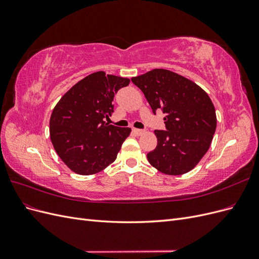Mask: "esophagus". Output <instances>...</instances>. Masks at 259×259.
<instances>
[{
  "instance_id": "1",
  "label": "esophagus",
  "mask_w": 259,
  "mask_h": 259,
  "mask_svg": "<svg viewBox=\"0 0 259 259\" xmlns=\"http://www.w3.org/2000/svg\"><path fill=\"white\" fill-rule=\"evenodd\" d=\"M133 132H134L135 133V134L136 135H143L144 134V133H145V131H143V130H138V128H134V130H133Z\"/></svg>"
}]
</instances>
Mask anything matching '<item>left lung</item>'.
I'll use <instances>...</instances> for the list:
<instances>
[{
	"instance_id": "left-lung-1",
	"label": "left lung",
	"mask_w": 259,
	"mask_h": 259,
	"mask_svg": "<svg viewBox=\"0 0 259 259\" xmlns=\"http://www.w3.org/2000/svg\"><path fill=\"white\" fill-rule=\"evenodd\" d=\"M153 113L162 109L166 131H154L158 145L147 154L149 163L166 175L193 169L207 152L216 130L215 107L204 90L166 69L132 77Z\"/></svg>"
}]
</instances>
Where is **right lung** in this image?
Segmentation results:
<instances>
[{"instance_id":"1","label":"right lung","mask_w":259,"mask_h":259,"mask_svg":"<svg viewBox=\"0 0 259 259\" xmlns=\"http://www.w3.org/2000/svg\"><path fill=\"white\" fill-rule=\"evenodd\" d=\"M130 79L104 71L94 72L74 84L55 106L50 136L61 161L74 173L93 175L116 159L130 127L108 125L113 97Z\"/></svg>"}]
</instances>
